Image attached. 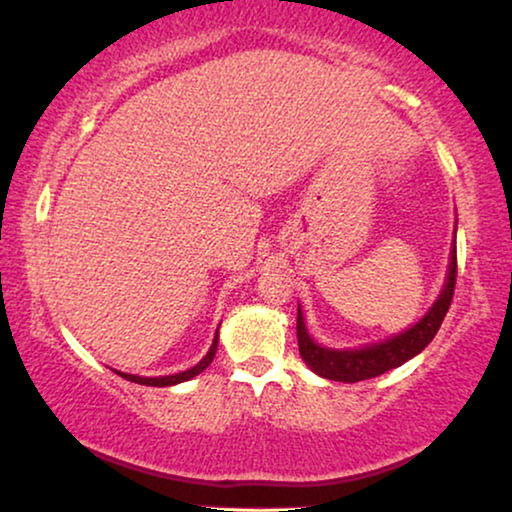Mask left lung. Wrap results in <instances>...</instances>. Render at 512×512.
Returning <instances> with one entry per match:
<instances>
[{
  "label": "left lung",
  "mask_w": 512,
  "mask_h": 512,
  "mask_svg": "<svg viewBox=\"0 0 512 512\" xmlns=\"http://www.w3.org/2000/svg\"><path fill=\"white\" fill-rule=\"evenodd\" d=\"M454 284H457V249L452 247L450 254V270H447V282L440 291V296L424 319H419L415 326L405 333L394 335L391 340L377 342L361 349H326L317 345L307 333L303 312L298 307V349L303 361L314 373L335 382H361L387 373L391 368L403 366L412 356H417L429 342L436 338L440 324H443L447 310H450Z\"/></svg>",
  "instance_id": "8db88e82"
}]
</instances>
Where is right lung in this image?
<instances>
[{
    "label": "right lung",
    "instance_id": "right-lung-1",
    "mask_svg": "<svg viewBox=\"0 0 512 512\" xmlns=\"http://www.w3.org/2000/svg\"><path fill=\"white\" fill-rule=\"evenodd\" d=\"M216 347H219V331H216V335H214V342H212V347H209V352H207V356L205 359H202L198 366H193V368H188V370H184V373H177V375H165V377H139V375H128V373H116L121 375V377H125V380H130V382H137V384H146V387H172V384H179V382H186V380H191V377H195V375H200L202 370H205L209 363L214 361V354H216Z\"/></svg>",
    "mask_w": 512,
    "mask_h": 512
}]
</instances>
